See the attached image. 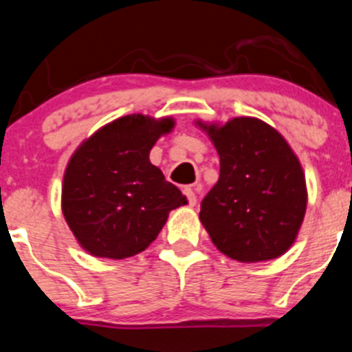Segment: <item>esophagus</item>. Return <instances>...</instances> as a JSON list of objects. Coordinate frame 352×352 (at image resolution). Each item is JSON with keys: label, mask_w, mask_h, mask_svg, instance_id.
Listing matches in <instances>:
<instances>
[{"label": "esophagus", "mask_w": 352, "mask_h": 352, "mask_svg": "<svg viewBox=\"0 0 352 352\" xmlns=\"http://www.w3.org/2000/svg\"><path fill=\"white\" fill-rule=\"evenodd\" d=\"M184 194L187 196V201H189L190 206L197 204V196H196V189H194V187H184Z\"/></svg>", "instance_id": "esophagus-1"}]
</instances>
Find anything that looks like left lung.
<instances>
[{"mask_svg": "<svg viewBox=\"0 0 352 352\" xmlns=\"http://www.w3.org/2000/svg\"><path fill=\"white\" fill-rule=\"evenodd\" d=\"M219 155V179L202 199V226L221 254L239 262L281 257L307 212L303 168L279 131L257 117L196 120Z\"/></svg>", "mask_w": 352, "mask_h": 352, "instance_id": "8db88e82", "label": "left lung"}]
</instances>
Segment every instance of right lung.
I'll list each match as a JSON object with an SVG mask.
<instances>
[{"instance_id":"add662e5","label":"right lung","mask_w":352,"mask_h":352,"mask_svg":"<svg viewBox=\"0 0 352 352\" xmlns=\"http://www.w3.org/2000/svg\"><path fill=\"white\" fill-rule=\"evenodd\" d=\"M173 117L131 113L95 131L71 155L61 209L74 239L94 257H133L158 236L172 209L187 197L150 162Z\"/></svg>"}]
</instances>
